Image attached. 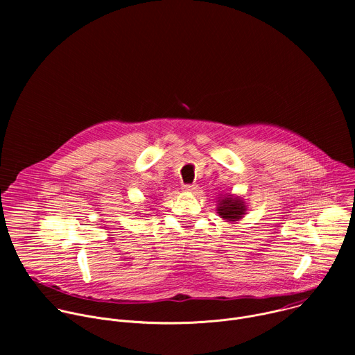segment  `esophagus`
I'll list each match as a JSON object with an SVG mask.
<instances>
[{"label": "esophagus", "mask_w": 355, "mask_h": 355, "mask_svg": "<svg viewBox=\"0 0 355 355\" xmlns=\"http://www.w3.org/2000/svg\"><path fill=\"white\" fill-rule=\"evenodd\" d=\"M182 189L185 192H195L198 189V185L196 184H184L182 185Z\"/></svg>", "instance_id": "esophagus-1"}]
</instances>
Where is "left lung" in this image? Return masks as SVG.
<instances>
[{
  "instance_id": "8db88e82",
  "label": "left lung",
  "mask_w": 355,
  "mask_h": 355,
  "mask_svg": "<svg viewBox=\"0 0 355 355\" xmlns=\"http://www.w3.org/2000/svg\"><path fill=\"white\" fill-rule=\"evenodd\" d=\"M218 211L219 215L226 220H239L245 212V205L240 198L226 196L220 200Z\"/></svg>"
}]
</instances>
